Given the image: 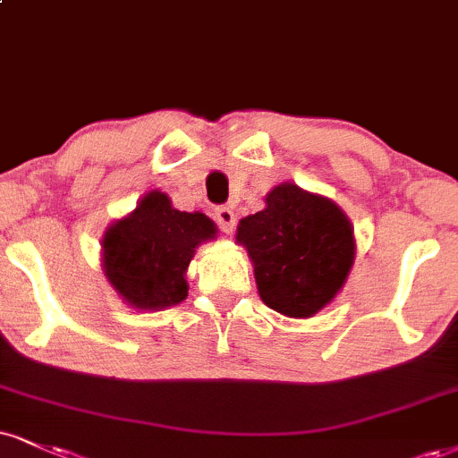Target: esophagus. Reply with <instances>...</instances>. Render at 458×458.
<instances>
[{"label":"esophagus","mask_w":458,"mask_h":458,"mask_svg":"<svg viewBox=\"0 0 458 458\" xmlns=\"http://www.w3.org/2000/svg\"><path fill=\"white\" fill-rule=\"evenodd\" d=\"M215 222H217V225L219 228H222V233H225V234H230L234 230V224H236V217H234V213L230 211L228 207H219V208H215Z\"/></svg>","instance_id":"1"}]
</instances>
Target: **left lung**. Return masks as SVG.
<instances>
[{"instance_id": "obj_1", "label": "left lung", "mask_w": 458, "mask_h": 458, "mask_svg": "<svg viewBox=\"0 0 458 458\" xmlns=\"http://www.w3.org/2000/svg\"><path fill=\"white\" fill-rule=\"evenodd\" d=\"M236 241L253 262L264 305L288 318H311L344 288L356 256L354 228L330 198L282 183L267 207L247 215Z\"/></svg>"}]
</instances>
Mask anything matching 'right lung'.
Listing matches in <instances>:
<instances>
[{
    "mask_svg": "<svg viewBox=\"0 0 458 458\" xmlns=\"http://www.w3.org/2000/svg\"><path fill=\"white\" fill-rule=\"evenodd\" d=\"M217 228L205 213L176 211L164 191H148L102 239L104 275L130 307L162 311L185 301V273L198 245Z\"/></svg>",
    "mask_w": 458,
    "mask_h": 458,
    "instance_id": "1",
    "label": "right lung"
}]
</instances>
